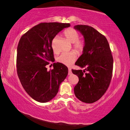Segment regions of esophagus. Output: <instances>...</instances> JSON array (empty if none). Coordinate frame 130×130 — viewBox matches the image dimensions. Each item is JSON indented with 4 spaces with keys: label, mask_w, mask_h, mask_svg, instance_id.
<instances>
[{
    "label": "esophagus",
    "mask_w": 130,
    "mask_h": 130,
    "mask_svg": "<svg viewBox=\"0 0 130 130\" xmlns=\"http://www.w3.org/2000/svg\"><path fill=\"white\" fill-rule=\"evenodd\" d=\"M72 74V71H71V69L70 68H69V75H71Z\"/></svg>",
    "instance_id": "34e87169"
}]
</instances>
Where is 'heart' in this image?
<instances>
[{"mask_svg": "<svg viewBox=\"0 0 130 130\" xmlns=\"http://www.w3.org/2000/svg\"><path fill=\"white\" fill-rule=\"evenodd\" d=\"M64 35L70 43H73L74 48L76 52L80 53L83 51L85 45V42L83 40H79V34L75 29L73 28L67 29L64 32ZM55 40L56 39L55 38L52 42V48L54 52H56L55 46ZM76 57V54L74 52H64L58 57L57 60L64 65L69 66L75 61Z\"/></svg>", "mask_w": 130, "mask_h": 130, "instance_id": "1", "label": "heart"}]
</instances>
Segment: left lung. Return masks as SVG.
I'll list each match as a JSON object with an SVG mask.
<instances>
[{
    "label": "left lung",
    "instance_id": "left-lung-1",
    "mask_svg": "<svg viewBox=\"0 0 130 130\" xmlns=\"http://www.w3.org/2000/svg\"><path fill=\"white\" fill-rule=\"evenodd\" d=\"M74 29L83 36L85 48L75 65L85 70H72L79 82L74 94L80 101L92 103L103 96L110 85L113 70V58L106 38L92 27L76 25ZM87 71V73L84 72Z\"/></svg>",
    "mask_w": 130,
    "mask_h": 130
}]
</instances>
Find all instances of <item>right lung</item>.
Listing matches in <instances>:
<instances>
[{
	"instance_id": "1",
	"label": "right lung",
	"mask_w": 130,
	"mask_h": 130,
	"mask_svg": "<svg viewBox=\"0 0 130 130\" xmlns=\"http://www.w3.org/2000/svg\"><path fill=\"white\" fill-rule=\"evenodd\" d=\"M69 23H43L23 35L17 48V72L22 85L32 98L40 103L51 101L58 92L59 86L68 74V68L54 63V69L46 66L55 61L52 48L53 39Z\"/></svg>"
}]
</instances>
